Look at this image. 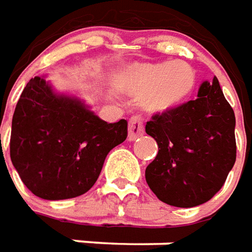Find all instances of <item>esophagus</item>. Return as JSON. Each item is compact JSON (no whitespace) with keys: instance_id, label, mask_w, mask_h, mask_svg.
Here are the masks:
<instances>
[{"instance_id":"34e87169","label":"esophagus","mask_w":252,"mask_h":252,"mask_svg":"<svg viewBox=\"0 0 252 252\" xmlns=\"http://www.w3.org/2000/svg\"><path fill=\"white\" fill-rule=\"evenodd\" d=\"M144 133L143 121L139 116L131 117L128 121V140L132 142L135 139H138L139 136H142Z\"/></svg>"}]
</instances>
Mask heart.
Returning <instances> with one entry per match:
<instances>
[{"instance_id":"obj_1","label":"heart","mask_w":252,"mask_h":252,"mask_svg":"<svg viewBox=\"0 0 252 252\" xmlns=\"http://www.w3.org/2000/svg\"><path fill=\"white\" fill-rule=\"evenodd\" d=\"M117 84L126 93L139 94L138 103L144 110L163 113L177 108L189 96L195 73L184 61L139 63L121 72Z\"/></svg>"}]
</instances>
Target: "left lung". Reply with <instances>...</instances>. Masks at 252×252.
<instances>
[{"instance_id":"8db88e82","label":"left lung","mask_w":252,"mask_h":252,"mask_svg":"<svg viewBox=\"0 0 252 252\" xmlns=\"http://www.w3.org/2000/svg\"><path fill=\"white\" fill-rule=\"evenodd\" d=\"M235 126L217 77L200 84L196 99L153 116L146 133L156 139L158 154L146 181L157 198L176 207L212 199L236 161Z\"/></svg>"}]
</instances>
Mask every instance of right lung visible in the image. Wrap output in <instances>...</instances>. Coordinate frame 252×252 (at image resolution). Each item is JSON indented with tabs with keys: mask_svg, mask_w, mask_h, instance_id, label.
Wrapping results in <instances>:
<instances>
[{
	"mask_svg": "<svg viewBox=\"0 0 252 252\" xmlns=\"http://www.w3.org/2000/svg\"><path fill=\"white\" fill-rule=\"evenodd\" d=\"M126 139V120L109 124L79 96L35 76L16 105L10 159L34 195L69 199L95 184L109 151Z\"/></svg>",
	"mask_w": 252,
	"mask_h": 252,
	"instance_id": "1",
	"label": "right lung"
}]
</instances>
